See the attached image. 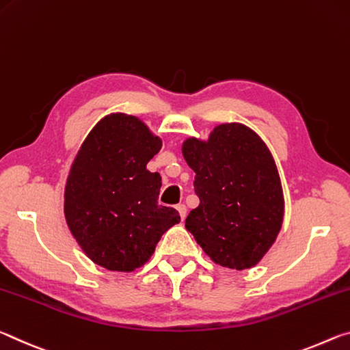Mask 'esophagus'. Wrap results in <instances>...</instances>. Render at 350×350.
I'll return each instance as SVG.
<instances>
[{"mask_svg":"<svg viewBox=\"0 0 350 350\" xmlns=\"http://www.w3.org/2000/svg\"><path fill=\"white\" fill-rule=\"evenodd\" d=\"M176 211H178V213H180L181 220H185L186 219V214H187L186 204H176Z\"/></svg>","mask_w":350,"mask_h":350,"instance_id":"1","label":"esophagus"}]
</instances>
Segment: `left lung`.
I'll return each mask as SVG.
<instances>
[{
    "instance_id": "left-lung-1",
    "label": "left lung",
    "mask_w": 350,
    "mask_h": 350,
    "mask_svg": "<svg viewBox=\"0 0 350 350\" xmlns=\"http://www.w3.org/2000/svg\"><path fill=\"white\" fill-rule=\"evenodd\" d=\"M183 157L196 172L200 204L186 229L211 260L232 270L257 265L284 220V193L271 152L243 124H220L208 141L189 137Z\"/></svg>"
}]
</instances>
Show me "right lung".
Here are the masks:
<instances>
[{"label": "right lung", "mask_w": 350, "mask_h": 350, "mask_svg": "<svg viewBox=\"0 0 350 350\" xmlns=\"http://www.w3.org/2000/svg\"><path fill=\"white\" fill-rule=\"evenodd\" d=\"M139 118L111 113L97 122L74 158L65 186V219L97 265L133 271L150 259L178 211L158 204L161 176L147 163L159 152Z\"/></svg>", "instance_id": "add662e5"}]
</instances>
